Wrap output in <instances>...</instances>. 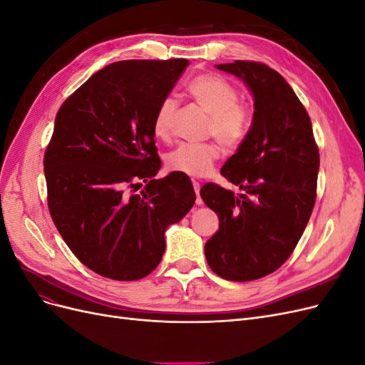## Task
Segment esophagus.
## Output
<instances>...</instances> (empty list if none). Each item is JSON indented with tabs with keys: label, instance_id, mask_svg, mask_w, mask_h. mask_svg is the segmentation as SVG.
<instances>
[{
	"label": "esophagus",
	"instance_id": "34e87169",
	"mask_svg": "<svg viewBox=\"0 0 365 365\" xmlns=\"http://www.w3.org/2000/svg\"><path fill=\"white\" fill-rule=\"evenodd\" d=\"M193 189H195V193H196V204L201 205L202 204V200L200 196V190H201V184L197 181H193Z\"/></svg>",
	"mask_w": 365,
	"mask_h": 365
}]
</instances>
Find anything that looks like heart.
<instances>
[{
    "label": "heart",
    "instance_id": "1",
    "mask_svg": "<svg viewBox=\"0 0 365 365\" xmlns=\"http://www.w3.org/2000/svg\"><path fill=\"white\" fill-rule=\"evenodd\" d=\"M193 102L205 111L210 118L207 134L213 135L220 145L236 149L245 141L251 130L252 109L248 103L239 101V90L217 74L196 76L185 86ZM176 102L165 97L157 106L152 120L153 135L168 140L172 132V118ZM220 157V148L216 143L204 145H181L165 157V165L172 172L189 176H204L213 169Z\"/></svg>",
    "mask_w": 365,
    "mask_h": 365
}]
</instances>
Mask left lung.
Returning <instances> with one entry per match:
<instances>
[{"instance_id": "obj_1", "label": "left lung", "mask_w": 365, "mask_h": 365, "mask_svg": "<svg viewBox=\"0 0 365 365\" xmlns=\"http://www.w3.org/2000/svg\"><path fill=\"white\" fill-rule=\"evenodd\" d=\"M216 68L245 82L254 115L248 137L220 169L240 193L213 182L201 189L219 217L204 250L219 277L250 282L279 269L300 240L315 205L319 153L307 111L277 71L252 61Z\"/></svg>"}]
</instances>
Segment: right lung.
<instances>
[{
    "instance_id": "obj_1",
    "label": "right lung",
    "mask_w": 365,
    "mask_h": 365,
    "mask_svg": "<svg viewBox=\"0 0 365 365\" xmlns=\"http://www.w3.org/2000/svg\"><path fill=\"white\" fill-rule=\"evenodd\" d=\"M189 65L120 61L62 103L43 155L48 210L65 244L103 277L132 282L158 267L165 228L190 212L187 176L161 168L152 120ZM140 180L145 189L134 194Z\"/></svg>"
}]
</instances>
